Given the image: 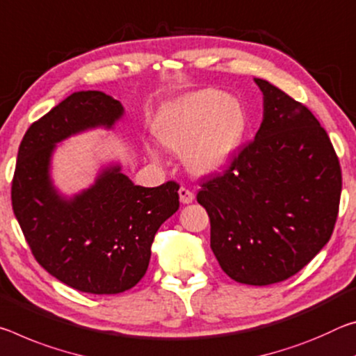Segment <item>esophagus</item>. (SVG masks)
I'll return each instance as SVG.
<instances>
[{
  "mask_svg": "<svg viewBox=\"0 0 356 356\" xmlns=\"http://www.w3.org/2000/svg\"><path fill=\"white\" fill-rule=\"evenodd\" d=\"M178 194H179V202H181V203H192V202H194V192H192L188 188H184V186L179 188Z\"/></svg>",
  "mask_w": 356,
  "mask_h": 356,
  "instance_id": "34e87169",
  "label": "esophagus"
}]
</instances>
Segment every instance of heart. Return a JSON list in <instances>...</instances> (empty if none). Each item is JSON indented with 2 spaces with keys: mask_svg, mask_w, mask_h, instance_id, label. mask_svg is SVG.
I'll return each mask as SVG.
<instances>
[{
  "mask_svg": "<svg viewBox=\"0 0 356 356\" xmlns=\"http://www.w3.org/2000/svg\"><path fill=\"white\" fill-rule=\"evenodd\" d=\"M246 132V112L240 101L219 90H202L168 104L157 115L154 136L168 149L186 153L195 173L224 168Z\"/></svg>",
  "mask_w": 356,
  "mask_h": 356,
  "instance_id": "heart-1",
  "label": "heart"
}]
</instances>
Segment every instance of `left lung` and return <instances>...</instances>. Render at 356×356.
Segmentation results:
<instances>
[{"label": "left lung", "mask_w": 356, "mask_h": 356, "mask_svg": "<svg viewBox=\"0 0 356 356\" xmlns=\"http://www.w3.org/2000/svg\"><path fill=\"white\" fill-rule=\"evenodd\" d=\"M264 121L222 173L200 181L197 202L211 224L224 273L248 285L282 282L302 270L333 235L342 173L328 134L311 110L270 81Z\"/></svg>", "instance_id": "1"}]
</instances>
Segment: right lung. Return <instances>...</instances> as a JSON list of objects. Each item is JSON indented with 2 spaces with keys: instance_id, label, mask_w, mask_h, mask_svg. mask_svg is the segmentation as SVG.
I'll list each match as a JSON object with an SVG mask.
<instances>
[{
  "instance_id": "add662e5",
  "label": "right lung",
  "mask_w": 356,
  "mask_h": 356,
  "mask_svg": "<svg viewBox=\"0 0 356 356\" xmlns=\"http://www.w3.org/2000/svg\"><path fill=\"white\" fill-rule=\"evenodd\" d=\"M120 101L79 91L28 127L13 178V209L34 259L79 292L115 295L138 284L148 270L159 227L179 208V184L136 186L120 167L104 170L90 189L66 200L49 177L55 143L123 116Z\"/></svg>"
}]
</instances>
